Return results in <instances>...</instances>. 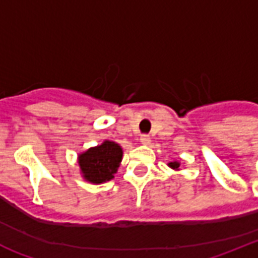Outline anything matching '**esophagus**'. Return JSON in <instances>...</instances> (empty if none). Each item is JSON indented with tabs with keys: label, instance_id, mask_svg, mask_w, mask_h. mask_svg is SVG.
Instances as JSON below:
<instances>
[{
	"label": "esophagus",
	"instance_id": "34e87169",
	"mask_svg": "<svg viewBox=\"0 0 258 258\" xmlns=\"http://www.w3.org/2000/svg\"><path fill=\"white\" fill-rule=\"evenodd\" d=\"M150 142H151V139H150L149 135H142V137H141V143H142V145L147 146V145H150Z\"/></svg>",
	"mask_w": 258,
	"mask_h": 258
}]
</instances>
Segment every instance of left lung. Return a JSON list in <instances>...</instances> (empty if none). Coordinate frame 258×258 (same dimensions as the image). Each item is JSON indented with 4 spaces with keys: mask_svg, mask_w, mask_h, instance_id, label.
<instances>
[{
    "mask_svg": "<svg viewBox=\"0 0 258 258\" xmlns=\"http://www.w3.org/2000/svg\"><path fill=\"white\" fill-rule=\"evenodd\" d=\"M169 166H170V167H171V169H174V170H179V166H180V163H179V162L174 161V162H170V163H169Z\"/></svg>",
    "mask_w": 258,
    "mask_h": 258,
    "instance_id": "1",
    "label": "left lung"
}]
</instances>
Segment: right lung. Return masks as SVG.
<instances>
[{"label": "right lung", "mask_w": 258, "mask_h": 258, "mask_svg": "<svg viewBox=\"0 0 258 258\" xmlns=\"http://www.w3.org/2000/svg\"><path fill=\"white\" fill-rule=\"evenodd\" d=\"M121 157L123 150L115 142L104 141L100 146L91 147L79 155L83 178L95 184L111 180L120 165Z\"/></svg>", "instance_id": "obj_1"}]
</instances>
